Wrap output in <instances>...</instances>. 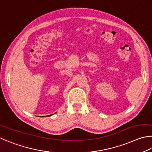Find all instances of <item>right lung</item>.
<instances>
[{
  "mask_svg": "<svg viewBox=\"0 0 152 152\" xmlns=\"http://www.w3.org/2000/svg\"><path fill=\"white\" fill-rule=\"evenodd\" d=\"M53 114H51V115H48V117H49V116H51V115H53ZM42 117H44V116H42Z\"/></svg>",
  "mask_w": 152,
  "mask_h": 152,
  "instance_id": "1",
  "label": "right lung"
}]
</instances>
